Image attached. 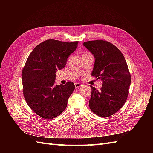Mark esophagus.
I'll use <instances>...</instances> for the list:
<instances>
[{
  "label": "esophagus",
  "mask_w": 153,
  "mask_h": 153,
  "mask_svg": "<svg viewBox=\"0 0 153 153\" xmlns=\"http://www.w3.org/2000/svg\"><path fill=\"white\" fill-rule=\"evenodd\" d=\"M82 85L81 84H80V83H76V84H75V87L76 89H77V88L81 87Z\"/></svg>",
  "instance_id": "1"
}]
</instances>
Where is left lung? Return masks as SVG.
<instances>
[{
    "label": "left lung",
    "instance_id": "obj_1",
    "mask_svg": "<svg viewBox=\"0 0 153 153\" xmlns=\"http://www.w3.org/2000/svg\"><path fill=\"white\" fill-rule=\"evenodd\" d=\"M83 45L95 58L92 76L103 82L100 91L90 85L89 107L101 117H110L122 108L128 98L131 78L126 61L121 51L108 41H89Z\"/></svg>",
    "mask_w": 153,
    "mask_h": 153
}]
</instances>
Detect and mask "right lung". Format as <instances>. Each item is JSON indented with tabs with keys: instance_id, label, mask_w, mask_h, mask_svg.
<instances>
[{
	"instance_id": "1",
	"label": "right lung",
	"mask_w": 153,
	"mask_h": 153,
	"mask_svg": "<svg viewBox=\"0 0 153 153\" xmlns=\"http://www.w3.org/2000/svg\"><path fill=\"white\" fill-rule=\"evenodd\" d=\"M78 43L46 40L37 45L27 58L22 73L23 92L29 107L43 119H53L61 114L75 90L72 82L58 85L55 80V73L65 67Z\"/></svg>"
}]
</instances>
